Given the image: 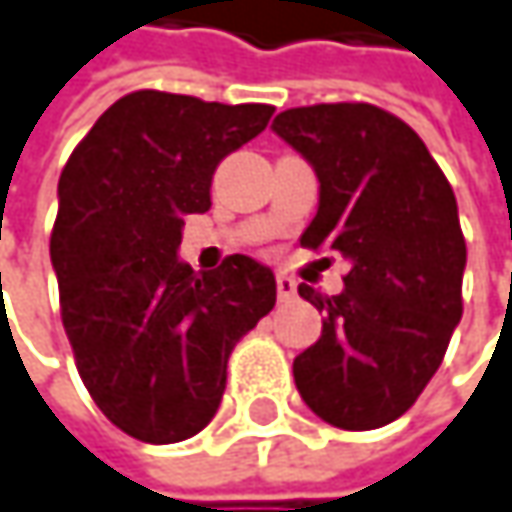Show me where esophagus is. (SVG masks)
<instances>
[{
	"label": "esophagus",
	"instance_id": "obj_1",
	"mask_svg": "<svg viewBox=\"0 0 512 512\" xmlns=\"http://www.w3.org/2000/svg\"><path fill=\"white\" fill-rule=\"evenodd\" d=\"M293 296H296V281L287 278V275H278V299L287 302V299H293Z\"/></svg>",
	"mask_w": 512,
	"mask_h": 512
}]
</instances>
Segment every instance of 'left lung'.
<instances>
[{"mask_svg":"<svg viewBox=\"0 0 512 512\" xmlns=\"http://www.w3.org/2000/svg\"><path fill=\"white\" fill-rule=\"evenodd\" d=\"M272 131L319 178L302 246L349 260L340 296L299 287L325 319L322 337L293 360L296 387L334 428L390 425L428 387L463 316L454 190L422 137L366 102L290 108Z\"/></svg>","mask_w":512,"mask_h":512,"instance_id":"1","label":"left lung"}]
</instances>
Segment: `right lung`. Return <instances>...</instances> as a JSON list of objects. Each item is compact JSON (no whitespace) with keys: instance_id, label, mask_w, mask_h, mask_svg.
Masks as SVG:
<instances>
[{"instance_id":"add662e5","label":"right lung","mask_w":512,"mask_h":512,"mask_svg":"<svg viewBox=\"0 0 512 512\" xmlns=\"http://www.w3.org/2000/svg\"><path fill=\"white\" fill-rule=\"evenodd\" d=\"M272 111L137 90L96 119L61 172L49 252L64 331L90 398L134 440L199 434L231 351L275 307V275L252 257L213 272L178 260L184 216L210 208L219 161Z\"/></svg>"}]
</instances>
